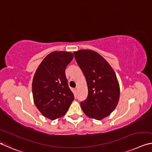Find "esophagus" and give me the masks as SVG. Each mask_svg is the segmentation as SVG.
<instances>
[{
  "label": "esophagus",
  "mask_w": 152,
  "mask_h": 152,
  "mask_svg": "<svg viewBox=\"0 0 152 152\" xmlns=\"http://www.w3.org/2000/svg\"><path fill=\"white\" fill-rule=\"evenodd\" d=\"M74 90H75L76 92H77V91H78V88H76L75 89H74Z\"/></svg>",
  "instance_id": "obj_1"
}]
</instances>
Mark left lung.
Instances as JSON below:
<instances>
[{
	"mask_svg": "<svg viewBox=\"0 0 152 152\" xmlns=\"http://www.w3.org/2000/svg\"><path fill=\"white\" fill-rule=\"evenodd\" d=\"M74 54L88 87L87 98L80 103L82 110L90 118L102 120L114 110L120 99L115 72L102 55L93 50L81 49Z\"/></svg>",
	"mask_w": 152,
	"mask_h": 152,
	"instance_id": "obj_1",
	"label": "left lung"
}]
</instances>
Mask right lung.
Listing matches in <instances>:
<instances>
[{"label": "right lung", "instance_id": "right-lung-1", "mask_svg": "<svg viewBox=\"0 0 152 152\" xmlns=\"http://www.w3.org/2000/svg\"><path fill=\"white\" fill-rule=\"evenodd\" d=\"M73 58L71 52L50 53L38 66L34 76V103L40 112L50 120L64 116L74 99L65 73Z\"/></svg>", "mask_w": 152, "mask_h": 152}]
</instances>
